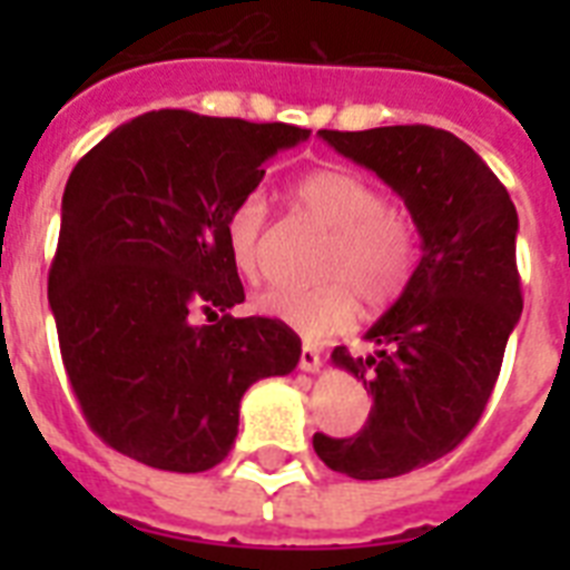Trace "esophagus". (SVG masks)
<instances>
[{
    "label": "esophagus",
    "instance_id": "obj_1",
    "mask_svg": "<svg viewBox=\"0 0 570 570\" xmlns=\"http://www.w3.org/2000/svg\"><path fill=\"white\" fill-rule=\"evenodd\" d=\"M298 366H302L304 373H320V366H322L320 348L311 346V343H304V346H302V357H298Z\"/></svg>",
    "mask_w": 570,
    "mask_h": 570
}]
</instances>
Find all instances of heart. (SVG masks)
Returning <instances> with one entry per match:
<instances>
[{
	"mask_svg": "<svg viewBox=\"0 0 570 570\" xmlns=\"http://www.w3.org/2000/svg\"><path fill=\"white\" fill-rule=\"evenodd\" d=\"M295 200L331 233L322 272L337 275L320 286H272L257 295V311L304 337H328L357 316V289L384 304L405 286L414 263V230L405 215L384 206L373 183L346 168H322L295 183ZM268 204L263 191L239 197L224 222V239L239 275L263 272Z\"/></svg>",
	"mask_w": 570,
	"mask_h": 570,
	"instance_id": "obj_1",
	"label": "heart"
}]
</instances>
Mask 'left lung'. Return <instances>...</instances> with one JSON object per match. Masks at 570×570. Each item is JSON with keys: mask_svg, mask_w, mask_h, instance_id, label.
<instances>
[{"mask_svg": "<svg viewBox=\"0 0 570 570\" xmlns=\"http://www.w3.org/2000/svg\"><path fill=\"white\" fill-rule=\"evenodd\" d=\"M320 136L379 174L423 239L402 295L366 331L379 348L357 357L337 346L331 355L373 393L364 429L352 438L313 434L331 470L393 479L443 459L485 414L523 311L518 213L482 156L446 129L411 124Z\"/></svg>", "mask_w": 570, "mask_h": 570, "instance_id": "left-lung-1", "label": "left lung"}]
</instances>
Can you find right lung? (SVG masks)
Wrapping results in <instances>:
<instances>
[{
    "instance_id": "right-lung-1",
    "label": "right lung",
    "mask_w": 570,
    "mask_h": 570,
    "mask_svg": "<svg viewBox=\"0 0 570 570\" xmlns=\"http://www.w3.org/2000/svg\"><path fill=\"white\" fill-rule=\"evenodd\" d=\"M311 129L159 109L76 163L49 307L73 396L111 450L171 473L227 459L245 390L293 373L302 340L245 302L224 222ZM200 315L214 322L200 326Z\"/></svg>"
}]
</instances>
